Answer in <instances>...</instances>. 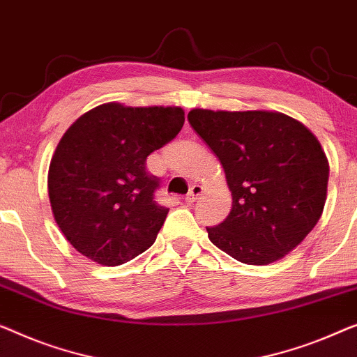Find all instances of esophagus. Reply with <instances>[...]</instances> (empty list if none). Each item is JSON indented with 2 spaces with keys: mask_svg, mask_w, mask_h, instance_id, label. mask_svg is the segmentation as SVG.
Wrapping results in <instances>:
<instances>
[{
  "mask_svg": "<svg viewBox=\"0 0 357 357\" xmlns=\"http://www.w3.org/2000/svg\"><path fill=\"white\" fill-rule=\"evenodd\" d=\"M201 193H203V187H201V185H193V187L190 188L188 195L185 196V201H187V203H195L196 198H198Z\"/></svg>",
  "mask_w": 357,
  "mask_h": 357,
  "instance_id": "34e87169",
  "label": "esophagus"
}]
</instances>
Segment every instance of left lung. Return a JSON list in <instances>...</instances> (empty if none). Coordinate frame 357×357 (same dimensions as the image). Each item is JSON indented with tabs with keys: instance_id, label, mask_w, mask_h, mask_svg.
Returning a JSON list of instances; mask_svg holds the SVG:
<instances>
[{
	"instance_id": "8db88e82",
	"label": "left lung",
	"mask_w": 357,
	"mask_h": 357,
	"mask_svg": "<svg viewBox=\"0 0 357 357\" xmlns=\"http://www.w3.org/2000/svg\"><path fill=\"white\" fill-rule=\"evenodd\" d=\"M188 122L213 149L231 211L208 236L250 266L280 261L306 238L327 199L328 159L316 135L277 111L191 109Z\"/></svg>"
}]
</instances>
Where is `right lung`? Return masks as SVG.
<instances>
[{
  "label": "right lung",
  "instance_id": "right-lung-1",
  "mask_svg": "<svg viewBox=\"0 0 357 357\" xmlns=\"http://www.w3.org/2000/svg\"><path fill=\"white\" fill-rule=\"evenodd\" d=\"M178 106L105 102L67 128L51 158L48 195L66 240L101 266L132 261L156 241L169 209L146 158L182 130Z\"/></svg>",
  "mask_w": 357,
  "mask_h": 357
}]
</instances>
